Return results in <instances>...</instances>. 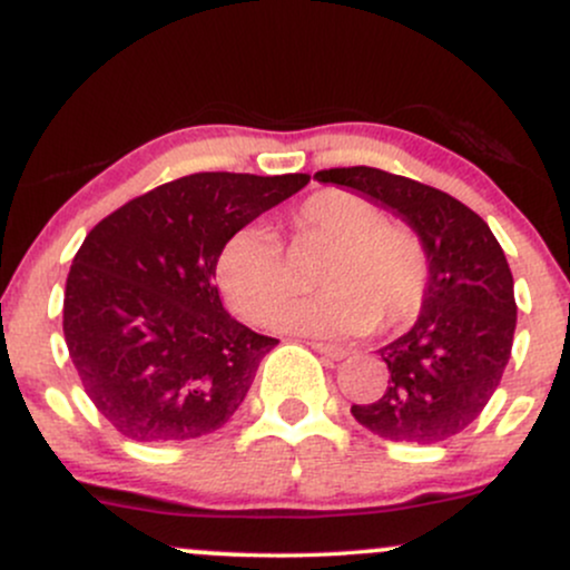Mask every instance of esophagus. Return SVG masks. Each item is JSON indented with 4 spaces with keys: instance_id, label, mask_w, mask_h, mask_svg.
I'll return each mask as SVG.
<instances>
[{
    "instance_id": "esophagus-1",
    "label": "esophagus",
    "mask_w": 570,
    "mask_h": 570,
    "mask_svg": "<svg viewBox=\"0 0 570 570\" xmlns=\"http://www.w3.org/2000/svg\"><path fill=\"white\" fill-rule=\"evenodd\" d=\"M311 348L318 351V353H322V356H326V358H332V362H340V358L348 356V351L337 348V345H330V343H311Z\"/></svg>"
}]
</instances>
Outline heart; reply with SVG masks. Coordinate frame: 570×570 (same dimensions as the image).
<instances>
[{
    "label": "heart",
    "mask_w": 570,
    "mask_h": 570,
    "mask_svg": "<svg viewBox=\"0 0 570 570\" xmlns=\"http://www.w3.org/2000/svg\"><path fill=\"white\" fill-rule=\"evenodd\" d=\"M299 238L332 246L318 267L316 297L281 307L273 326L324 337L364 335L410 324L429 292L431 263L421 233L385 219L375 200L326 187L294 212ZM217 281L248 322H265L292 294V273L278 238L263 225L235 230L219 248Z\"/></svg>",
    "instance_id": "heart-1"
}]
</instances>
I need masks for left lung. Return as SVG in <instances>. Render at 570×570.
Wrapping results in <instances>:
<instances>
[{
  "instance_id": "1",
  "label": "left lung",
  "mask_w": 570,
  "mask_h": 570,
  "mask_svg": "<svg viewBox=\"0 0 570 570\" xmlns=\"http://www.w3.org/2000/svg\"><path fill=\"white\" fill-rule=\"evenodd\" d=\"M313 179L351 187L399 214L429 248L431 278L407 335L381 348L383 396L353 404L364 429L389 442L440 444L472 426L512 356L514 278L488 222L442 189L381 168L351 166Z\"/></svg>"
}]
</instances>
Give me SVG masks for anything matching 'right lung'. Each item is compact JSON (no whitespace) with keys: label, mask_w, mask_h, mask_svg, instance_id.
<instances>
[{"label":"right lung","mask_w":570,"mask_h":570,"mask_svg":"<svg viewBox=\"0 0 570 570\" xmlns=\"http://www.w3.org/2000/svg\"><path fill=\"white\" fill-rule=\"evenodd\" d=\"M307 179L189 174L88 233L63 292V337L85 394L122 436L195 440L240 407L278 340L222 307L219 248Z\"/></svg>","instance_id":"1"}]
</instances>
